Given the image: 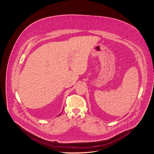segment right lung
<instances>
[{
    "instance_id": "right-lung-1",
    "label": "right lung",
    "mask_w": 154,
    "mask_h": 154,
    "mask_svg": "<svg viewBox=\"0 0 154 154\" xmlns=\"http://www.w3.org/2000/svg\"><path fill=\"white\" fill-rule=\"evenodd\" d=\"M60 114H59V116H60Z\"/></svg>"
}]
</instances>
